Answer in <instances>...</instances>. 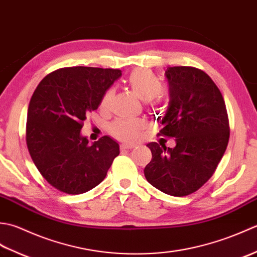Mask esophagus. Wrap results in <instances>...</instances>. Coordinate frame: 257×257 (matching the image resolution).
<instances>
[{
  "instance_id": "1",
  "label": "esophagus",
  "mask_w": 257,
  "mask_h": 257,
  "mask_svg": "<svg viewBox=\"0 0 257 257\" xmlns=\"http://www.w3.org/2000/svg\"><path fill=\"white\" fill-rule=\"evenodd\" d=\"M137 147V145L136 144H122L121 146H120V148L121 149H133V148H136Z\"/></svg>"
}]
</instances>
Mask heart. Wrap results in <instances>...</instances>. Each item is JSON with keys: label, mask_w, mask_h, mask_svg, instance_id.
<instances>
[{"label": "heart", "mask_w": 257, "mask_h": 257, "mask_svg": "<svg viewBox=\"0 0 257 257\" xmlns=\"http://www.w3.org/2000/svg\"><path fill=\"white\" fill-rule=\"evenodd\" d=\"M127 84L134 94L144 101H150L160 94L162 85L155 74L149 69L138 68L129 75ZM113 97L111 89L103 94L100 108L101 110H107L110 107ZM145 128V122L139 119H120L111 124L110 132L114 137L123 141H135Z\"/></svg>", "instance_id": "obj_1"}]
</instances>
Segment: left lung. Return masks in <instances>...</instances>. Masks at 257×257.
Returning a JSON list of instances; mask_svg holds the SVG:
<instances>
[{
	"mask_svg": "<svg viewBox=\"0 0 257 257\" xmlns=\"http://www.w3.org/2000/svg\"><path fill=\"white\" fill-rule=\"evenodd\" d=\"M165 75L170 101L158 135L176 138V147L147 145L152 159L145 177L163 193L185 196L213 176L226 150L230 125L221 91L203 70L174 66Z\"/></svg>",
	"mask_w": 257,
	"mask_h": 257,
	"instance_id": "8db88e82",
	"label": "left lung"
}]
</instances>
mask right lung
Instances as JSON below:
<instances>
[{
    "label": "right lung",
    "instance_id": "1",
    "mask_svg": "<svg viewBox=\"0 0 257 257\" xmlns=\"http://www.w3.org/2000/svg\"><path fill=\"white\" fill-rule=\"evenodd\" d=\"M120 76L119 69L66 67L36 87L27 109L26 145L43 178L61 192L80 194L95 188L119 155L110 137L89 145L80 130Z\"/></svg>",
    "mask_w": 257,
    "mask_h": 257
}]
</instances>
